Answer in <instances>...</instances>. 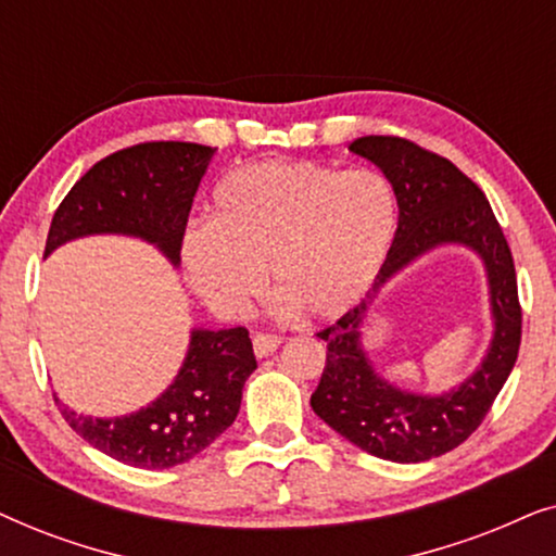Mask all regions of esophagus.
<instances>
[{
	"instance_id": "1",
	"label": "esophagus",
	"mask_w": 556,
	"mask_h": 556,
	"mask_svg": "<svg viewBox=\"0 0 556 556\" xmlns=\"http://www.w3.org/2000/svg\"><path fill=\"white\" fill-rule=\"evenodd\" d=\"M280 346V337H276V333H255L253 337V349H255V356H268L276 352V349Z\"/></svg>"
}]
</instances>
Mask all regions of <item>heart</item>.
Listing matches in <instances>:
<instances>
[{
    "mask_svg": "<svg viewBox=\"0 0 556 556\" xmlns=\"http://www.w3.org/2000/svg\"><path fill=\"white\" fill-rule=\"evenodd\" d=\"M394 235L397 194L382 172L268 159L217 181L207 225L189 227L181 261L217 311L253 306L268 268L288 308L337 318L367 295Z\"/></svg>",
    "mask_w": 556,
    "mask_h": 556,
    "instance_id": "obj_1",
    "label": "heart"
}]
</instances>
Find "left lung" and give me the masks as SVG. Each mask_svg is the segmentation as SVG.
Returning a JSON list of instances; mask_svg holds the SVG:
<instances>
[{
	"mask_svg": "<svg viewBox=\"0 0 556 556\" xmlns=\"http://www.w3.org/2000/svg\"><path fill=\"white\" fill-rule=\"evenodd\" d=\"M349 149L375 162L392 181L400 223L367 299L316 333L326 341V367L311 394V407L349 443L377 458L430 460L473 435L511 375L521 344L514 257L485 194L445 156L400 136H362ZM447 241L468 244L482 255L497 331L473 378L440 399H422L402 393L378 377L363 354L358 329L370 299L394 271Z\"/></svg>",
	"mask_w": 556,
	"mask_h": 556,
	"instance_id": "1",
	"label": "left lung"
}]
</instances>
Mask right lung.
I'll return each instance as SVG.
<instances>
[{"mask_svg": "<svg viewBox=\"0 0 556 556\" xmlns=\"http://www.w3.org/2000/svg\"><path fill=\"white\" fill-rule=\"evenodd\" d=\"M212 154L202 143L147 141L101 159L60 202L45 255L83 235L116 232L154 242L179 265L189 210ZM255 367L245 326L194 329L177 379L139 413L101 420L55 402L65 422L101 453L136 468H172L230 428Z\"/></svg>", "mask_w": 556, "mask_h": 556, "instance_id": "1", "label": "right lung"}]
</instances>
